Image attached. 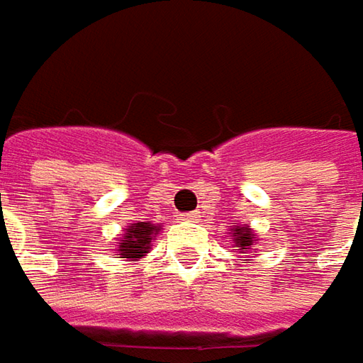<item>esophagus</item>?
Masks as SVG:
<instances>
[{
    "mask_svg": "<svg viewBox=\"0 0 363 363\" xmlns=\"http://www.w3.org/2000/svg\"><path fill=\"white\" fill-rule=\"evenodd\" d=\"M182 220H188V223H198V220H200V213H186V215H182Z\"/></svg>",
    "mask_w": 363,
    "mask_h": 363,
    "instance_id": "1",
    "label": "esophagus"
}]
</instances>
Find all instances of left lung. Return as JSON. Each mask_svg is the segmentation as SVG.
<instances>
[{
	"mask_svg": "<svg viewBox=\"0 0 363 363\" xmlns=\"http://www.w3.org/2000/svg\"><path fill=\"white\" fill-rule=\"evenodd\" d=\"M227 238H229V242H233V247H238L240 254H244L247 258L254 256L252 252L256 250L254 246H256L258 238H256V233H254V229L250 225H233L229 229Z\"/></svg>",
	"mask_w": 363,
	"mask_h": 363,
	"instance_id": "left-lung-1",
	"label": "left lung"
}]
</instances>
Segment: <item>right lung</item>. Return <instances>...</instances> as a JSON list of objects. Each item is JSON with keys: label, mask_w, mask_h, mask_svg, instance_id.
<instances>
[{"label": "right lung", "mask_w": 363, "mask_h": 363, "mask_svg": "<svg viewBox=\"0 0 363 363\" xmlns=\"http://www.w3.org/2000/svg\"><path fill=\"white\" fill-rule=\"evenodd\" d=\"M161 233V225L148 223V220H138V223H130L123 233L116 238V250H113V258H123L128 262H136L143 260L144 256L150 252L152 240H157V235Z\"/></svg>", "instance_id": "right-lung-1"}]
</instances>
